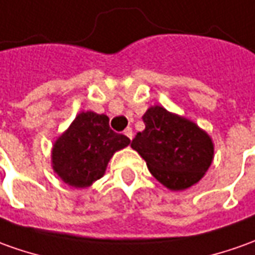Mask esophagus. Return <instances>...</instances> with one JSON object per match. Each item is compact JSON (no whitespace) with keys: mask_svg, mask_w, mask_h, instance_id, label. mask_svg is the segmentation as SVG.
Here are the masks:
<instances>
[{"mask_svg":"<svg viewBox=\"0 0 255 255\" xmlns=\"http://www.w3.org/2000/svg\"><path fill=\"white\" fill-rule=\"evenodd\" d=\"M124 135H126V136H128V138H129V139H132V128H126V129H124Z\"/></svg>","mask_w":255,"mask_h":255,"instance_id":"34e87169","label":"esophagus"}]
</instances>
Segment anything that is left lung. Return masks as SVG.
Listing matches in <instances>:
<instances>
[{
	"instance_id": "8db88e82",
	"label": "left lung",
	"mask_w": 255,
	"mask_h": 255,
	"mask_svg": "<svg viewBox=\"0 0 255 255\" xmlns=\"http://www.w3.org/2000/svg\"><path fill=\"white\" fill-rule=\"evenodd\" d=\"M145 129L131 148L146 162L152 176L171 191H183L205 176L214 160V141L205 129L163 106H150L142 116Z\"/></svg>"
}]
</instances>
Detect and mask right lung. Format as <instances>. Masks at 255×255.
<instances>
[{
	"label": "right lung",
	"instance_id": "right-lung-1",
	"mask_svg": "<svg viewBox=\"0 0 255 255\" xmlns=\"http://www.w3.org/2000/svg\"><path fill=\"white\" fill-rule=\"evenodd\" d=\"M129 143L109 127L106 114L81 112L53 143L51 167L65 184L86 188L105 176L114 153Z\"/></svg>",
	"mask_w": 255,
	"mask_h": 255
}]
</instances>
